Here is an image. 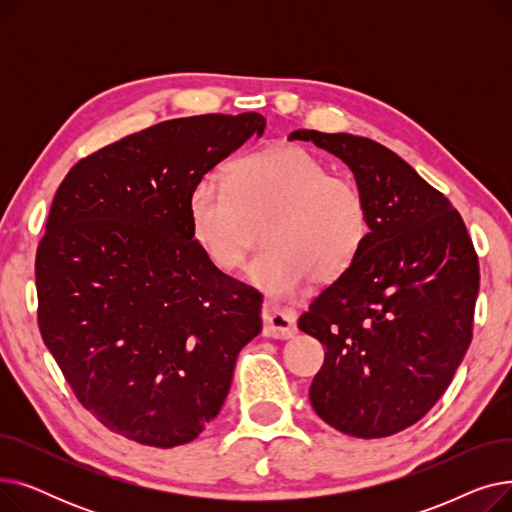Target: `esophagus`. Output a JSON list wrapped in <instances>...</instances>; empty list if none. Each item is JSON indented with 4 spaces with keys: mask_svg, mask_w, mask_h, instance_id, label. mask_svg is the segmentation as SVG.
<instances>
[{
    "mask_svg": "<svg viewBox=\"0 0 512 512\" xmlns=\"http://www.w3.org/2000/svg\"><path fill=\"white\" fill-rule=\"evenodd\" d=\"M263 336L286 340L297 334V313L263 305Z\"/></svg>",
    "mask_w": 512,
    "mask_h": 512,
    "instance_id": "1",
    "label": "esophagus"
}]
</instances>
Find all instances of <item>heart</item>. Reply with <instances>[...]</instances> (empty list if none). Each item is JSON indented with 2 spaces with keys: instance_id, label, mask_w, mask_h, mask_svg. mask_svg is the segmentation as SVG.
I'll list each match as a JSON object with an SVG mask.
<instances>
[{
  "instance_id": "heart-1",
  "label": "heart",
  "mask_w": 512,
  "mask_h": 512,
  "mask_svg": "<svg viewBox=\"0 0 512 512\" xmlns=\"http://www.w3.org/2000/svg\"><path fill=\"white\" fill-rule=\"evenodd\" d=\"M191 232L207 261L234 272L253 245V224L267 220V247L247 270L274 301H288L313 280L332 284L361 255L369 207L361 188L303 147H272L236 159L228 180L205 174L188 197Z\"/></svg>"
}]
</instances>
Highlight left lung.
<instances>
[{
  "mask_svg": "<svg viewBox=\"0 0 512 512\" xmlns=\"http://www.w3.org/2000/svg\"><path fill=\"white\" fill-rule=\"evenodd\" d=\"M288 139L342 159L369 207L361 255L299 319L326 348L311 407L346 436H392L436 405L471 344L473 242L452 203L388 147L346 132Z\"/></svg>",
  "mask_w": 512,
  "mask_h": 512,
  "instance_id": "8db88e82",
  "label": "left lung"
}]
</instances>
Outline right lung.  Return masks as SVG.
<instances>
[{
    "instance_id": "1",
    "label": "right lung",
    "mask_w": 512,
    "mask_h": 512,
    "mask_svg": "<svg viewBox=\"0 0 512 512\" xmlns=\"http://www.w3.org/2000/svg\"><path fill=\"white\" fill-rule=\"evenodd\" d=\"M263 130L255 112L161 122L80 159L53 197L39 330L80 405L128 440L193 442L261 332L259 292L207 261L188 197Z\"/></svg>"
}]
</instances>
